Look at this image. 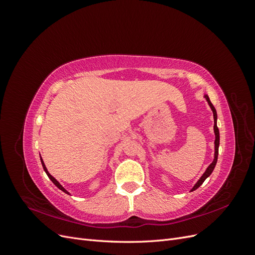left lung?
Here are the masks:
<instances>
[{"mask_svg": "<svg viewBox=\"0 0 255 255\" xmlns=\"http://www.w3.org/2000/svg\"><path fill=\"white\" fill-rule=\"evenodd\" d=\"M204 98L206 99V101L208 103V105H210V107L213 111V115H214V132H215V156H214V160L212 161V164L207 167V169L205 170V172L202 174V176L200 177V180L195 184V186L191 188L190 191H194L196 190L198 187H200L202 185V183L207 179L208 176H210L214 170V168L216 166V163H217V159H218V149H219V129L217 128V112H216L214 105L212 104L210 98H208L207 95L204 96Z\"/></svg>", "mask_w": 255, "mask_h": 255, "instance_id": "8db88e82", "label": "left lung"}]
</instances>
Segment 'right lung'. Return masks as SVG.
Here are the masks:
<instances>
[{
  "label": "right lung",
  "instance_id": "1",
  "mask_svg": "<svg viewBox=\"0 0 255 255\" xmlns=\"http://www.w3.org/2000/svg\"><path fill=\"white\" fill-rule=\"evenodd\" d=\"M40 160H41V164H42V167H43V170L45 171V173H47V175L49 176V179H50V180H51V181H52L54 184H55V186H57V187H58L60 190H63L64 192H66V194L70 195V194H69V192H68V191H67V190H66V189H65L63 186H61V185L59 184V182H58V181L55 179V177H53V176H52V175L49 173L48 169H47V167H45V165H44V163H43V160H42V158H41V157H40Z\"/></svg>",
  "mask_w": 255,
  "mask_h": 255
}]
</instances>
